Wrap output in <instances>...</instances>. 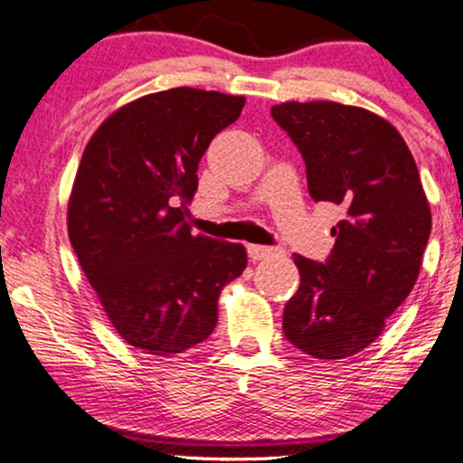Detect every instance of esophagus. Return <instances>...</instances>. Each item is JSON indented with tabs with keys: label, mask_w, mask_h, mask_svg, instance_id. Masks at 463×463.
I'll return each instance as SVG.
<instances>
[{
	"label": "esophagus",
	"mask_w": 463,
	"mask_h": 463,
	"mask_svg": "<svg viewBox=\"0 0 463 463\" xmlns=\"http://www.w3.org/2000/svg\"><path fill=\"white\" fill-rule=\"evenodd\" d=\"M274 254H279V248H269V246H248V257L252 259V261H263V259H269L274 257Z\"/></svg>",
	"instance_id": "34e87169"
}]
</instances>
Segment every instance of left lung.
I'll list each match as a JSON object with an SVG mask.
<instances>
[{"mask_svg":"<svg viewBox=\"0 0 463 463\" xmlns=\"http://www.w3.org/2000/svg\"><path fill=\"white\" fill-rule=\"evenodd\" d=\"M272 117L305 158L311 198L344 209L326 263L294 257L300 287L285 305V337L313 359L353 357L416 285L431 206L405 139L383 117L326 99L276 104Z\"/></svg>","mask_w":463,"mask_h":463,"instance_id":"1","label":"left lung"}]
</instances>
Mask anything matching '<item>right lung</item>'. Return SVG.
<instances>
[{
	"instance_id": "right-lung-1",
	"label": "right lung",
	"mask_w": 463,
	"mask_h": 463,
	"mask_svg": "<svg viewBox=\"0 0 463 463\" xmlns=\"http://www.w3.org/2000/svg\"><path fill=\"white\" fill-rule=\"evenodd\" d=\"M246 98L178 87L106 117L84 147L67 204L80 268L119 337L174 357L217 324L220 291L241 276V243L191 235L198 163Z\"/></svg>"
}]
</instances>
